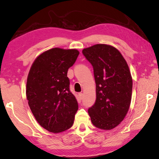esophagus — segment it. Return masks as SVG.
Masks as SVG:
<instances>
[{"label":"esophagus","mask_w":159,"mask_h":159,"mask_svg":"<svg viewBox=\"0 0 159 159\" xmlns=\"http://www.w3.org/2000/svg\"><path fill=\"white\" fill-rule=\"evenodd\" d=\"M79 99L81 100V99H83V93H79Z\"/></svg>","instance_id":"esophagus-1"}]
</instances>
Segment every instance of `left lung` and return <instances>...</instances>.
<instances>
[{"label": "left lung", "mask_w": 159, "mask_h": 159, "mask_svg": "<svg viewBox=\"0 0 159 159\" xmlns=\"http://www.w3.org/2000/svg\"><path fill=\"white\" fill-rule=\"evenodd\" d=\"M82 52L92 64L96 83V100L88 111L91 121L111 130L124 119L130 105L133 79L128 64L111 45L97 44Z\"/></svg>", "instance_id": "left-lung-1"}]
</instances>
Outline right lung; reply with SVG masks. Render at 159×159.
I'll return each instance as SVG.
<instances>
[{
    "label": "right lung",
    "mask_w": 159,
    "mask_h": 159,
    "mask_svg": "<svg viewBox=\"0 0 159 159\" xmlns=\"http://www.w3.org/2000/svg\"><path fill=\"white\" fill-rule=\"evenodd\" d=\"M77 50L55 48L41 54L32 64L26 82V98L37 122L51 133L73 125L79 105L69 90L67 71L76 61Z\"/></svg>",
    "instance_id": "right-lung-1"
}]
</instances>
